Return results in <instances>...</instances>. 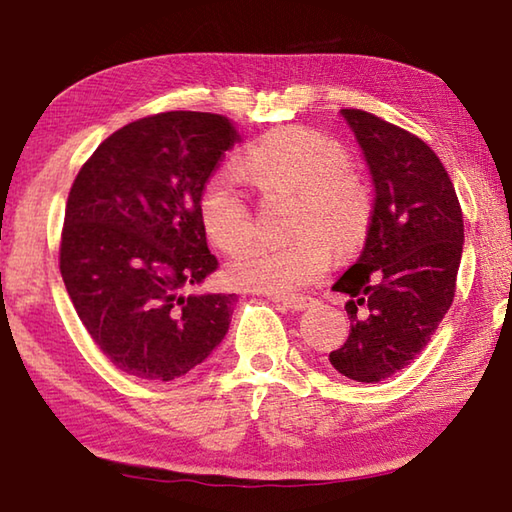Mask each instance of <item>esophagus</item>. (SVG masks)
Here are the masks:
<instances>
[{
	"mask_svg": "<svg viewBox=\"0 0 512 512\" xmlns=\"http://www.w3.org/2000/svg\"><path fill=\"white\" fill-rule=\"evenodd\" d=\"M268 297L273 299V302L284 304L290 310H304L313 304V297H308V295H268Z\"/></svg>",
	"mask_w": 512,
	"mask_h": 512,
	"instance_id": "esophagus-1",
	"label": "esophagus"
}]
</instances>
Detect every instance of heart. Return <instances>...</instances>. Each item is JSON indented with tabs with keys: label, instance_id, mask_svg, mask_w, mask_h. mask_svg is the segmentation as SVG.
<instances>
[{
	"label": "heart",
	"instance_id": "b5f03b06",
	"mask_svg": "<svg viewBox=\"0 0 512 512\" xmlns=\"http://www.w3.org/2000/svg\"><path fill=\"white\" fill-rule=\"evenodd\" d=\"M239 170L264 197L293 195L288 244H255L226 266L228 284L266 295H290L326 273L339 253L366 242L375 219V188L350 166L348 148L306 126L262 135L239 157ZM197 217L210 244L242 250L255 233L248 199L224 175L208 177L197 197Z\"/></svg>",
	"mask_w": 512,
	"mask_h": 512
}]
</instances>
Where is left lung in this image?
<instances>
[{"label":"left lung","mask_w":512,"mask_h":512,"mask_svg":"<svg viewBox=\"0 0 512 512\" xmlns=\"http://www.w3.org/2000/svg\"><path fill=\"white\" fill-rule=\"evenodd\" d=\"M342 115L373 175L375 219L357 264L333 286L350 295V333L328 359L348 379L373 384L413 362L453 304L464 217L426 142L366 110Z\"/></svg>","instance_id":"8db88e82"}]
</instances>
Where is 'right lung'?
<instances>
[{"instance_id": "1", "label": "right lung", "mask_w": 512, "mask_h": 512, "mask_svg": "<svg viewBox=\"0 0 512 512\" xmlns=\"http://www.w3.org/2000/svg\"><path fill=\"white\" fill-rule=\"evenodd\" d=\"M237 142L224 115H148L106 137L70 186L59 270L88 335L128 375L170 382L226 335L235 295L182 290L219 268L197 197Z\"/></svg>"}]
</instances>
